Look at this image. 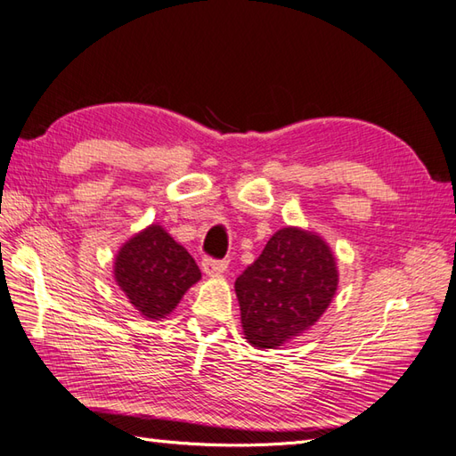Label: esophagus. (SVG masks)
Listing matches in <instances>:
<instances>
[{
  "label": "esophagus",
  "mask_w": 456,
  "mask_h": 456,
  "mask_svg": "<svg viewBox=\"0 0 456 456\" xmlns=\"http://www.w3.org/2000/svg\"><path fill=\"white\" fill-rule=\"evenodd\" d=\"M227 270L225 260H216V258H204L202 260V272L209 278H217Z\"/></svg>",
  "instance_id": "1"
}]
</instances>
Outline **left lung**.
<instances>
[{
  "label": "left lung",
  "instance_id": "8db88e82",
  "mask_svg": "<svg viewBox=\"0 0 456 456\" xmlns=\"http://www.w3.org/2000/svg\"><path fill=\"white\" fill-rule=\"evenodd\" d=\"M338 288L330 248L309 231L283 227L235 281L247 340L278 347L321 319Z\"/></svg>",
  "mask_w": 456,
  "mask_h": 456
}]
</instances>
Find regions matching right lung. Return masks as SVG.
<instances>
[{"instance_id":"1","label":"right lung","mask_w":456,"mask_h":456,"mask_svg":"<svg viewBox=\"0 0 456 456\" xmlns=\"http://www.w3.org/2000/svg\"><path fill=\"white\" fill-rule=\"evenodd\" d=\"M114 278L145 319L159 321L175 309L202 272L161 225H151L120 248Z\"/></svg>"}]
</instances>
